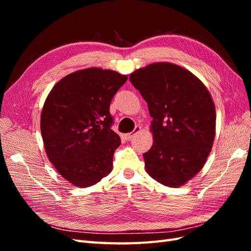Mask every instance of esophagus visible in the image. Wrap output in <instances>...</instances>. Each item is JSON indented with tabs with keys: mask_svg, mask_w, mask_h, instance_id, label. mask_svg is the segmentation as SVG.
I'll return each instance as SVG.
<instances>
[{
	"mask_svg": "<svg viewBox=\"0 0 251 251\" xmlns=\"http://www.w3.org/2000/svg\"><path fill=\"white\" fill-rule=\"evenodd\" d=\"M140 130H141V126H136L133 132H131V133H127V134H125V138H126V140H131L133 136H134L136 133L140 132Z\"/></svg>",
	"mask_w": 251,
	"mask_h": 251,
	"instance_id": "1",
	"label": "esophagus"
}]
</instances>
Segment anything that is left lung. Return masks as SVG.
I'll use <instances>...</instances> for the list:
<instances>
[{"label": "left lung", "instance_id": "left-lung-1", "mask_svg": "<svg viewBox=\"0 0 251 251\" xmlns=\"http://www.w3.org/2000/svg\"><path fill=\"white\" fill-rule=\"evenodd\" d=\"M147 101L154 143L143 154L151 178L178 187L198 174L210 153L216 110L200 79L170 63L151 64L130 75Z\"/></svg>", "mask_w": 251, "mask_h": 251}]
</instances>
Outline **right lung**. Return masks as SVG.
I'll return each instance as SVG.
<instances>
[{"label":"right lung","instance_id":"add662e5","mask_svg":"<svg viewBox=\"0 0 251 251\" xmlns=\"http://www.w3.org/2000/svg\"><path fill=\"white\" fill-rule=\"evenodd\" d=\"M126 79L112 70H80L60 79L45 101V150L57 172L75 186L93 185L112 171L121 141L111 128L110 104Z\"/></svg>","mask_w":251,"mask_h":251}]
</instances>
